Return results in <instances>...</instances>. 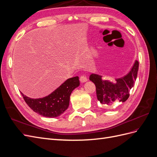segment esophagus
<instances>
[{
    "label": "esophagus",
    "mask_w": 157,
    "mask_h": 157,
    "mask_svg": "<svg viewBox=\"0 0 157 157\" xmlns=\"http://www.w3.org/2000/svg\"><path fill=\"white\" fill-rule=\"evenodd\" d=\"M88 80V79H87V78L85 77V76H84V75H81L80 76V81L81 82H86Z\"/></svg>",
    "instance_id": "1"
}]
</instances>
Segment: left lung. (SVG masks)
<instances>
[{
    "label": "left lung",
    "instance_id": "8db88e82",
    "mask_svg": "<svg viewBox=\"0 0 157 157\" xmlns=\"http://www.w3.org/2000/svg\"><path fill=\"white\" fill-rule=\"evenodd\" d=\"M139 68L138 61L136 60L132 68L126 75L115 79L112 82L102 80L97 74H91L90 80L96 85L97 98L103 105H111L115 101L124 102L130 96L129 92L134 86Z\"/></svg>",
    "mask_w": 157,
    "mask_h": 157
}]
</instances>
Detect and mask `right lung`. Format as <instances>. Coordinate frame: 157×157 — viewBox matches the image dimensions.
I'll list each match as a JSON object with an SVG mask.
<instances>
[{"label": "right lung", "instance_id": "obj_1", "mask_svg": "<svg viewBox=\"0 0 157 157\" xmlns=\"http://www.w3.org/2000/svg\"><path fill=\"white\" fill-rule=\"evenodd\" d=\"M79 84L78 77H75L68 78L53 92L42 98L32 99L21 94L33 111L45 117L54 118L61 115L68 108L71 92Z\"/></svg>", "mask_w": 157, "mask_h": 157}]
</instances>
